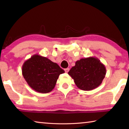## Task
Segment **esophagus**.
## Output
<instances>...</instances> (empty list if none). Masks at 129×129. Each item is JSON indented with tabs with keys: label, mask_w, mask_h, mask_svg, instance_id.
I'll use <instances>...</instances> for the list:
<instances>
[{
	"label": "esophagus",
	"mask_w": 129,
	"mask_h": 129,
	"mask_svg": "<svg viewBox=\"0 0 129 129\" xmlns=\"http://www.w3.org/2000/svg\"><path fill=\"white\" fill-rule=\"evenodd\" d=\"M65 70V72L66 73H68L69 72V68H66V69H64Z\"/></svg>",
	"instance_id": "obj_1"
}]
</instances>
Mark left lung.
Wrapping results in <instances>:
<instances>
[{
    "mask_svg": "<svg viewBox=\"0 0 129 129\" xmlns=\"http://www.w3.org/2000/svg\"><path fill=\"white\" fill-rule=\"evenodd\" d=\"M106 69L99 58L89 57L77 60L68 75L78 88L89 91L97 88L105 77Z\"/></svg>",
    "mask_w": 129,
    "mask_h": 129,
    "instance_id": "obj_1",
    "label": "left lung"
}]
</instances>
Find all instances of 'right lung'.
Listing matches in <instances>:
<instances>
[{
    "mask_svg": "<svg viewBox=\"0 0 129 129\" xmlns=\"http://www.w3.org/2000/svg\"><path fill=\"white\" fill-rule=\"evenodd\" d=\"M64 72L57 64L38 54L26 60L22 66V75L28 85L41 93L53 90L58 76Z\"/></svg>",
    "mask_w": 129,
    "mask_h": 129,
    "instance_id": "add662e5",
    "label": "right lung"
}]
</instances>
